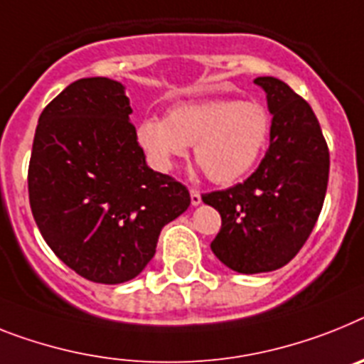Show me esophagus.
<instances>
[{
    "label": "esophagus",
    "instance_id": "esophagus-1",
    "mask_svg": "<svg viewBox=\"0 0 364 364\" xmlns=\"http://www.w3.org/2000/svg\"><path fill=\"white\" fill-rule=\"evenodd\" d=\"M191 203L192 205H200L201 203V194L196 188H191Z\"/></svg>",
    "mask_w": 364,
    "mask_h": 364
}]
</instances>
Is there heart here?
Instances as JSON below:
<instances>
[{
	"instance_id": "b5f03b06",
	"label": "heart",
	"mask_w": 364,
	"mask_h": 364,
	"mask_svg": "<svg viewBox=\"0 0 364 364\" xmlns=\"http://www.w3.org/2000/svg\"><path fill=\"white\" fill-rule=\"evenodd\" d=\"M270 133V112L261 103L200 100L176 103L166 118H144L136 140L161 172L172 170L194 144V159L210 181L231 185L255 168Z\"/></svg>"
}]
</instances>
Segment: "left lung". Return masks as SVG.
<instances>
[{"label":"left lung","instance_id":"8db88e82","mask_svg":"<svg viewBox=\"0 0 364 364\" xmlns=\"http://www.w3.org/2000/svg\"><path fill=\"white\" fill-rule=\"evenodd\" d=\"M272 114L270 146L244 183L203 194L222 216L210 250L239 274L285 267L309 239L326 198L329 149L313 109L276 77H257Z\"/></svg>","mask_w":364,"mask_h":364}]
</instances>
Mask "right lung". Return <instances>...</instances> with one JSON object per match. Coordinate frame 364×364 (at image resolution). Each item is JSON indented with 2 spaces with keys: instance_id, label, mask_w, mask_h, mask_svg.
<instances>
[{
  "instance_id": "1",
  "label": "right lung",
  "mask_w": 364,
  "mask_h": 364,
  "mask_svg": "<svg viewBox=\"0 0 364 364\" xmlns=\"http://www.w3.org/2000/svg\"><path fill=\"white\" fill-rule=\"evenodd\" d=\"M124 85L73 81L38 118L29 203L42 237L66 267L94 283L136 277L161 229L191 205L187 187L146 164Z\"/></svg>"
}]
</instances>
